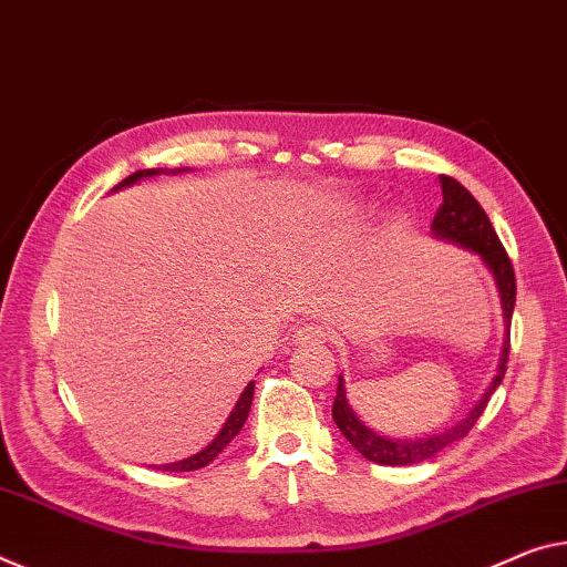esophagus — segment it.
<instances>
[{"mask_svg":"<svg viewBox=\"0 0 567 567\" xmlns=\"http://www.w3.org/2000/svg\"><path fill=\"white\" fill-rule=\"evenodd\" d=\"M329 337V329L324 324H319V321H309V324L299 327V332H296V342H321V339Z\"/></svg>","mask_w":567,"mask_h":567,"instance_id":"obj_1","label":"esophagus"}]
</instances>
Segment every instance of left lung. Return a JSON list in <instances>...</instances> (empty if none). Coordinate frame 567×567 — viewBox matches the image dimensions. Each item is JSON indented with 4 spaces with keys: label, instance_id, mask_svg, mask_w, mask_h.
I'll return each instance as SVG.
<instances>
[{
    "label": "left lung",
    "instance_id": "1",
    "mask_svg": "<svg viewBox=\"0 0 567 567\" xmlns=\"http://www.w3.org/2000/svg\"><path fill=\"white\" fill-rule=\"evenodd\" d=\"M441 189H443V203L435 213L431 230L433 235H439L443 240L458 243L461 248L474 250L476 256H482L486 268L494 274L496 289H499L502 296V309H504V321H512V311H515V299H517V281H515V268H512V260L504 250L502 240L496 238V233L492 228L489 217L482 210V205L476 203L474 195L468 189L456 182L454 177H446L441 174ZM507 360H509V329H507V339H504V350H502V362L499 370H496V378L492 380V385L482 400L468 411L464 421H458L456 425H451L443 433L429 435V439H413V441H403V439H385V435L370 431L360 417L354 415V411L347 403L344 395V380L339 378L337 385V398L332 405V417L337 423V429L342 431V435L352 446L360 451V454L374 461V464H385V466H405V464H421V461H429L435 454H441L443 449L451 446L464 439V435L474 429V423L478 421V415L484 413L486 403L496 388L502 385L504 372H507Z\"/></svg>",
    "mask_w": 567,
    "mask_h": 567
}]
</instances>
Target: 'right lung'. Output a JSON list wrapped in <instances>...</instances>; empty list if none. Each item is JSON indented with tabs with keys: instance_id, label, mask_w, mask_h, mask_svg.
<instances>
[{
	"instance_id": "obj_1",
	"label": "right lung",
	"mask_w": 567,
	"mask_h": 567,
	"mask_svg": "<svg viewBox=\"0 0 567 567\" xmlns=\"http://www.w3.org/2000/svg\"><path fill=\"white\" fill-rule=\"evenodd\" d=\"M152 174H156V169H138V172H134V174H128L126 179H121L118 187L134 185V182H138V179L152 177ZM254 388H256V382H248V388L240 393L238 403H235L230 417H228V421H225L223 431L217 433V439L210 443V446L203 449V451H199V454H195V456L185 458V461H177V464L162 466V472H195V468H203V466L210 464V461H213L217 454H220V451H223L225 446H228V443L235 439V435L240 433L243 423H246V417H248L250 403H254Z\"/></svg>"
}]
</instances>
